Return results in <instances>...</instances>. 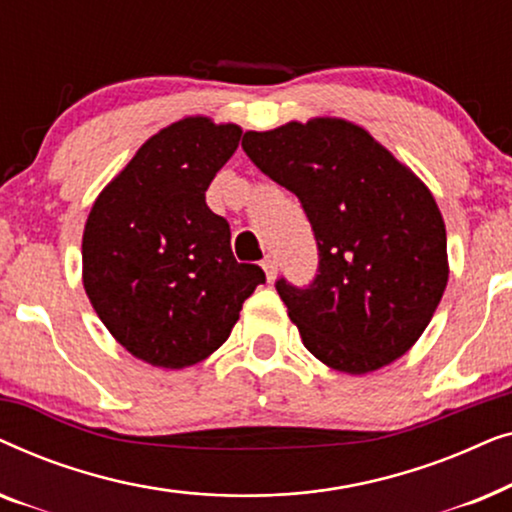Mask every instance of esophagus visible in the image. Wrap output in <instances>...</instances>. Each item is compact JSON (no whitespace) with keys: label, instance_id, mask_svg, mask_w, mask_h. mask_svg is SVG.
<instances>
[{"label":"esophagus","instance_id":"esophagus-1","mask_svg":"<svg viewBox=\"0 0 512 512\" xmlns=\"http://www.w3.org/2000/svg\"><path fill=\"white\" fill-rule=\"evenodd\" d=\"M261 265H263L265 277H268V282H272V279L277 277V261H275V258H270V256H268Z\"/></svg>","mask_w":512,"mask_h":512}]
</instances>
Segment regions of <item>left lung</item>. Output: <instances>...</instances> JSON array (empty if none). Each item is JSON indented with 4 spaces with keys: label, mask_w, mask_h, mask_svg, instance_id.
Here are the masks:
<instances>
[{
    "label": "left lung",
    "mask_w": 512,
    "mask_h": 512,
    "mask_svg": "<svg viewBox=\"0 0 512 512\" xmlns=\"http://www.w3.org/2000/svg\"><path fill=\"white\" fill-rule=\"evenodd\" d=\"M242 149L298 195L317 237V279L307 289L277 282L307 352L347 375L401 359L450 277L445 221L429 186L345 118L249 130Z\"/></svg>",
    "instance_id": "1"
}]
</instances>
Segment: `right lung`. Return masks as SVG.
I'll return each mask as SVG.
<instances>
[{
    "mask_svg": "<svg viewBox=\"0 0 512 512\" xmlns=\"http://www.w3.org/2000/svg\"><path fill=\"white\" fill-rule=\"evenodd\" d=\"M242 128L186 116L146 139L97 195L83 228V289L135 359L181 370L212 356L263 270L237 263L205 202Z\"/></svg>",
    "mask_w": 512,
    "mask_h": 512,
    "instance_id": "right-lung-1",
    "label": "right lung"
}]
</instances>
